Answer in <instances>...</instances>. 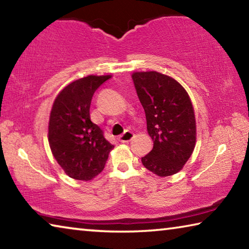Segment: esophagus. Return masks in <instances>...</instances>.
Returning <instances> with one entry per match:
<instances>
[{"label":"esophagus","instance_id":"1","mask_svg":"<svg viewBox=\"0 0 249 249\" xmlns=\"http://www.w3.org/2000/svg\"><path fill=\"white\" fill-rule=\"evenodd\" d=\"M133 136H134V134L130 132V130H125V132L119 137V140L121 142H128L132 141Z\"/></svg>","mask_w":249,"mask_h":249}]
</instances>
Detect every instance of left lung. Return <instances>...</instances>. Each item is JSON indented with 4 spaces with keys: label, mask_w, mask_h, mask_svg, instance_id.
I'll return each mask as SVG.
<instances>
[{
    "label": "left lung",
    "mask_w": 249,
    "mask_h": 249,
    "mask_svg": "<svg viewBox=\"0 0 249 249\" xmlns=\"http://www.w3.org/2000/svg\"><path fill=\"white\" fill-rule=\"evenodd\" d=\"M144 107L147 130L154 142L142 158L145 168L159 177L182 169L196 146V116L191 100L179 82L166 74L147 71L132 74Z\"/></svg>",
    "instance_id": "8db88e82"
}]
</instances>
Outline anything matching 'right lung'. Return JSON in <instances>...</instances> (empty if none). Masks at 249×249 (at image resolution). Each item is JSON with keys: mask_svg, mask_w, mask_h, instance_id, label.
Masks as SVG:
<instances>
[{"mask_svg": "<svg viewBox=\"0 0 249 249\" xmlns=\"http://www.w3.org/2000/svg\"><path fill=\"white\" fill-rule=\"evenodd\" d=\"M111 75H88L68 84L54 100L48 141L54 159L69 177L91 180L104 169L111 142L91 121L90 105L96 89Z\"/></svg>", "mask_w": 249, "mask_h": 249, "instance_id": "add662e5", "label": "right lung"}]
</instances>
